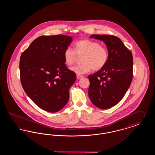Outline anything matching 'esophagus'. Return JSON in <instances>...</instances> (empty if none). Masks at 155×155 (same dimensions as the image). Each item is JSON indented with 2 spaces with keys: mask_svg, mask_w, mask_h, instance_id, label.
Here are the masks:
<instances>
[{
  "mask_svg": "<svg viewBox=\"0 0 155 155\" xmlns=\"http://www.w3.org/2000/svg\"><path fill=\"white\" fill-rule=\"evenodd\" d=\"M77 78L78 79V80H81L82 78H83V76L80 75H77Z\"/></svg>",
  "mask_w": 155,
  "mask_h": 155,
  "instance_id": "obj_1",
  "label": "esophagus"
}]
</instances>
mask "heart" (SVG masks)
<instances>
[{"label": "heart", "instance_id": "1", "mask_svg": "<svg viewBox=\"0 0 155 155\" xmlns=\"http://www.w3.org/2000/svg\"><path fill=\"white\" fill-rule=\"evenodd\" d=\"M78 56H82V64L70 68V70L78 75H82L91 70L98 71L103 68L107 63L109 52L107 49L101 46L99 43L89 39H82L75 44V51L67 48L63 53L65 63L71 66L76 61Z\"/></svg>", "mask_w": 155, "mask_h": 155}]
</instances>
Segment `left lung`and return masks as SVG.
I'll use <instances>...</instances> for the list:
<instances>
[{"instance_id":"1","label":"left lung","mask_w":155,"mask_h":155,"mask_svg":"<svg viewBox=\"0 0 155 155\" xmlns=\"http://www.w3.org/2000/svg\"><path fill=\"white\" fill-rule=\"evenodd\" d=\"M89 38L103 41L109 52L104 67L88 75L90 101L97 107L107 109L120 102L131 85L133 55L118 37L95 34Z\"/></svg>"}]
</instances>
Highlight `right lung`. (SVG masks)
Returning a JSON list of instances; mask_svg holds the SVG:
<instances>
[{
  "instance_id": "add662e5",
  "label": "right lung",
  "mask_w": 155,
  "mask_h": 155,
  "mask_svg": "<svg viewBox=\"0 0 155 155\" xmlns=\"http://www.w3.org/2000/svg\"><path fill=\"white\" fill-rule=\"evenodd\" d=\"M73 37L41 36L22 53L20 60L21 82L26 94L44 110L55 113L69 100V89L76 74L67 68L64 50Z\"/></svg>"
}]
</instances>
